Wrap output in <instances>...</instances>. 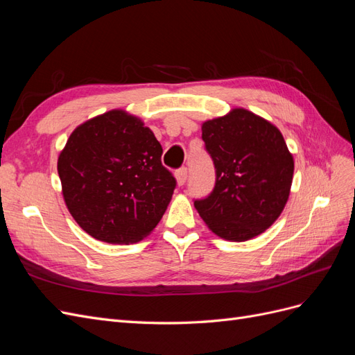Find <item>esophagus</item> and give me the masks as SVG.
I'll return each mask as SVG.
<instances>
[{
	"mask_svg": "<svg viewBox=\"0 0 355 355\" xmlns=\"http://www.w3.org/2000/svg\"><path fill=\"white\" fill-rule=\"evenodd\" d=\"M175 176H176V182H178L179 187L185 185V182H187V179H188V168H185V167L179 168V170L176 171Z\"/></svg>",
	"mask_w": 355,
	"mask_h": 355,
	"instance_id": "obj_1",
	"label": "esophagus"
}]
</instances>
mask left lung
<instances>
[{
    "instance_id": "left-lung-1",
    "label": "left lung",
    "mask_w": 355,
    "mask_h": 355,
    "mask_svg": "<svg viewBox=\"0 0 355 355\" xmlns=\"http://www.w3.org/2000/svg\"><path fill=\"white\" fill-rule=\"evenodd\" d=\"M214 168L211 194L194 201L209 230L228 241L265 232L284 210L295 161L278 128L244 108L201 124Z\"/></svg>"
}]
</instances>
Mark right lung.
Returning a JSON list of instances; mask_svg holds the SVG:
<instances>
[{
    "instance_id": "1",
    "label": "right lung",
    "mask_w": 355,
    "mask_h": 355,
    "mask_svg": "<svg viewBox=\"0 0 355 355\" xmlns=\"http://www.w3.org/2000/svg\"><path fill=\"white\" fill-rule=\"evenodd\" d=\"M161 154L151 128L124 110L75 128L59 154L58 173L81 230L111 244L137 243L151 234L176 187Z\"/></svg>"
}]
</instances>
